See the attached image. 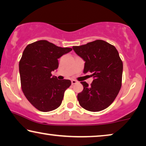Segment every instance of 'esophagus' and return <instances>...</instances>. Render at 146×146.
Segmentation results:
<instances>
[{"mask_svg": "<svg viewBox=\"0 0 146 146\" xmlns=\"http://www.w3.org/2000/svg\"><path fill=\"white\" fill-rule=\"evenodd\" d=\"M77 82L75 80H71V84H72L73 85V84H76V83H77Z\"/></svg>", "mask_w": 146, "mask_h": 146, "instance_id": "esophagus-1", "label": "esophagus"}]
</instances>
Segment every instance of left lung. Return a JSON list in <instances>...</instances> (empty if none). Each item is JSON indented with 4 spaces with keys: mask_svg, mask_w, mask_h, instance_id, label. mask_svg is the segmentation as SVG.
I'll use <instances>...</instances> for the list:
<instances>
[{
    "mask_svg": "<svg viewBox=\"0 0 146 146\" xmlns=\"http://www.w3.org/2000/svg\"><path fill=\"white\" fill-rule=\"evenodd\" d=\"M76 54L85 62L84 73L90 72L91 84L80 82L84 89L78 94L80 105L91 112H99L113 103L121 87L123 62L114 45L98 40L80 46H73Z\"/></svg>",
    "mask_w": 146,
    "mask_h": 146,
    "instance_id": "1",
    "label": "left lung"
}]
</instances>
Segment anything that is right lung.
I'll return each instance as SVG.
<instances>
[{
	"label": "right lung",
	"mask_w": 146,
	"mask_h": 146,
	"mask_svg": "<svg viewBox=\"0 0 146 146\" xmlns=\"http://www.w3.org/2000/svg\"><path fill=\"white\" fill-rule=\"evenodd\" d=\"M72 50L47 40L28 45L23 52L19 68L23 92L28 101L41 112H49L60 106L70 80H58L51 72L58 68L62 55Z\"/></svg>",
	"instance_id": "add662e5"
}]
</instances>
